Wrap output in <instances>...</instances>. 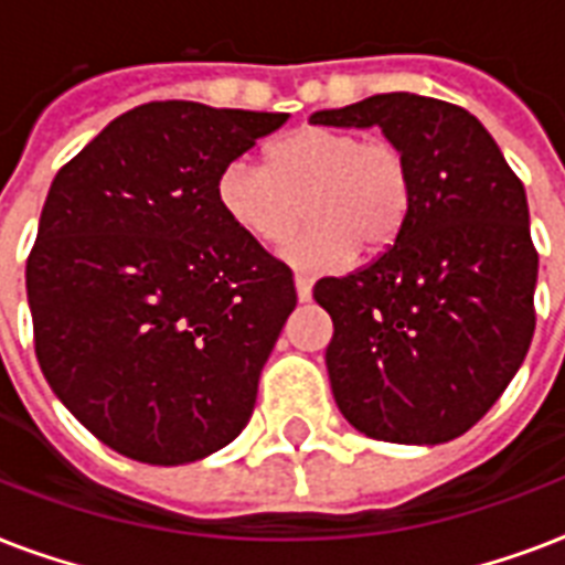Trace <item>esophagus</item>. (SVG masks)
<instances>
[{"instance_id":"obj_1","label":"esophagus","mask_w":565,"mask_h":565,"mask_svg":"<svg viewBox=\"0 0 565 565\" xmlns=\"http://www.w3.org/2000/svg\"><path fill=\"white\" fill-rule=\"evenodd\" d=\"M296 296H299V301H308L313 296V278L310 275H296Z\"/></svg>"}]
</instances>
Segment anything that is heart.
<instances>
[{"instance_id": "obj_1", "label": "heart", "mask_w": 565, "mask_h": 565, "mask_svg": "<svg viewBox=\"0 0 565 565\" xmlns=\"http://www.w3.org/2000/svg\"><path fill=\"white\" fill-rule=\"evenodd\" d=\"M222 213L246 237L278 246L299 228L284 257L299 269H337L354 248L377 255L398 239L413 204V170L386 137L305 126L269 149V163L237 158L216 179Z\"/></svg>"}]
</instances>
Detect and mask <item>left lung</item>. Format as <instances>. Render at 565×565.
Masks as SVG:
<instances>
[{"instance_id":"1","label":"left lung","mask_w":565,"mask_h":565,"mask_svg":"<svg viewBox=\"0 0 565 565\" xmlns=\"http://www.w3.org/2000/svg\"><path fill=\"white\" fill-rule=\"evenodd\" d=\"M313 126H377L404 149L413 204L372 264L322 278L337 407L372 439L437 446L499 402L534 340L536 255L525 188L460 105L377 93Z\"/></svg>"}]
</instances>
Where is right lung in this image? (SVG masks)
I'll list each match as a JSON object with an SVG mask.
<instances>
[{
    "label": "right lung",
    "mask_w": 565,
    "mask_h": 565,
    "mask_svg": "<svg viewBox=\"0 0 565 565\" xmlns=\"http://www.w3.org/2000/svg\"><path fill=\"white\" fill-rule=\"evenodd\" d=\"M287 114L149 102L57 170L25 260L34 354L93 437L152 466L228 446L296 308L216 179Z\"/></svg>",
    "instance_id": "right-lung-1"
}]
</instances>
